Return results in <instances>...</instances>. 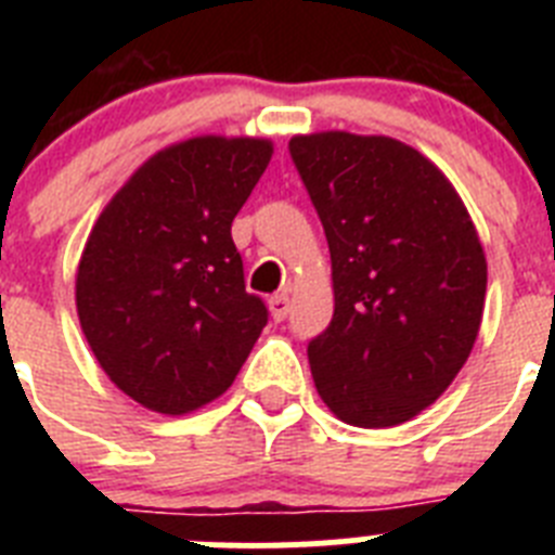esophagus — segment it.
Returning a JSON list of instances; mask_svg holds the SVG:
<instances>
[{
	"label": "esophagus",
	"instance_id": "34e87169",
	"mask_svg": "<svg viewBox=\"0 0 555 555\" xmlns=\"http://www.w3.org/2000/svg\"><path fill=\"white\" fill-rule=\"evenodd\" d=\"M269 313H272L274 322L286 320L288 313V294H274V297H269Z\"/></svg>",
	"mask_w": 555,
	"mask_h": 555
}]
</instances>
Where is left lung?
<instances>
[{"label": "left lung", "instance_id": "1", "mask_svg": "<svg viewBox=\"0 0 555 555\" xmlns=\"http://www.w3.org/2000/svg\"><path fill=\"white\" fill-rule=\"evenodd\" d=\"M331 247L333 320L308 345L317 391L356 428L423 414L467 364L487 255L444 171L389 135L288 141Z\"/></svg>", "mask_w": 555, "mask_h": 555}]
</instances>
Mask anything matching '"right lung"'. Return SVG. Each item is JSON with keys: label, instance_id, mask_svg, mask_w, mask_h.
<instances>
[{"label": "right lung", "instance_id": "add662e5", "mask_svg": "<svg viewBox=\"0 0 555 555\" xmlns=\"http://www.w3.org/2000/svg\"><path fill=\"white\" fill-rule=\"evenodd\" d=\"M272 152L249 135L166 146L88 233L75 283L80 327L105 375L144 409L180 416L217 400L267 325L230 224Z\"/></svg>", "mask_w": 555, "mask_h": 555}]
</instances>
